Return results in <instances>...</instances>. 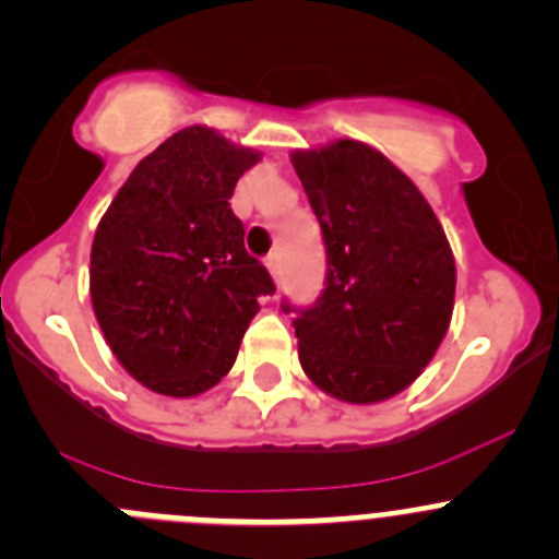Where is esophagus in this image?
<instances>
[{
	"mask_svg": "<svg viewBox=\"0 0 559 559\" xmlns=\"http://www.w3.org/2000/svg\"><path fill=\"white\" fill-rule=\"evenodd\" d=\"M267 270H270V275H273V281L275 284H281V255L278 253H273V255H267Z\"/></svg>",
	"mask_w": 559,
	"mask_h": 559,
	"instance_id": "34e87169",
	"label": "esophagus"
}]
</instances>
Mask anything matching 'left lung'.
<instances>
[{"mask_svg": "<svg viewBox=\"0 0 559 559\" xmlns=\"http://www.w3.org/2000/svg\"><path fill=\"white\" fill-rule=\"evenodd\" d=\"M289 159L328 250L320 304L295 320L300 367L333 400L383 403L419 378L450 331V239L419 187L361 140Z\"/></svg>", "mask_w": 559, "mask_h": 559, "instance_id": "left-lung-1", "label": "left lung"}]
</instances>
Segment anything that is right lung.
<instances>
[{"mask_svg": "<svg viewBox=\"0 0 559 559\" xmlns=\"http://www.w3.org/2000/svg\"><path fill=\"white\" fill-rule=\"evenodd\" d=\"M262 151L187 127L138 162L102 215L91 300L109 350L162 397H198L234 367L259 297L275 292L245 250L228 198Z\"/></svg>", "mask_w": 559, "mask_h": 559, "instance_id": "obj_1", "label": "right lung"}]
</instances>
